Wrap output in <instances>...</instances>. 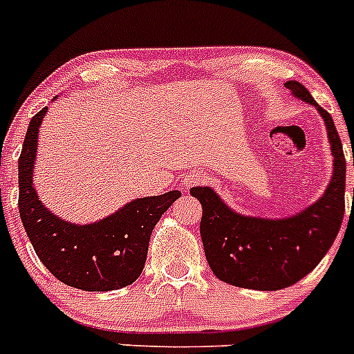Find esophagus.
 Instances as JSON below:
<instances>
[{
  "instance_id": "34e87169",
  "label": "esophagus",
  "mask_w": 354,
  "mask_h": 354,
  "mask_svg": "<svg viewBox=\"0 0 354 354\" xmlns=\"http://www.w3.org/2000/svg\"><path fill=\"white\" fill-rule=\"evenodd\" d=\"M204 180H205L204 173H201V171H190V173H188L187 176H185L183 187H185V188L195 187V185L204 183Z\"/></svg>"
}]
</instances>
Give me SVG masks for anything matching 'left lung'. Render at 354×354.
I'll use <instances>...</instances> for the list:
<instances>
[{
  "instance_id": "8db88e82",
  "label": "left lung",
  "mask_w": 354,
  "mask_h": 354,
  "mask_svg": "<svg viewBox=\"0 0 354 354\" xmlns=\"http://www.w3.org/2000/svg\"><path fill=\"white\" fill-rule=\"evenodd\" d=\"M286 88L317 107L327 126L334 173L325 194L299 214L264 219L236 214L212 188H190L192 197L202 204L201 235L212 273L243 289L279 290L299 282L330 249L344 218L346 159L332 115L301 82L287 81Z\"/></svg>"
}]
</instances>
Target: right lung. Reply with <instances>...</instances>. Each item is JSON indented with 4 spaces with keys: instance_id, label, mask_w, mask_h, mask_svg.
<instances>
[{
    "instance_id": "1",
    "label": "right lung",
    "mask_w": 354,
    "mask_h": 354,
    "mask_svg": "<svg viewBox=\"0 0 354 354\" xmlns=\"http://www.w3.org/2000/svg\"><path fill=\"white\" fill-rule=\"evenodd\" d=\"M46 112L44 107L30 119L19 157V212L24 230L41 263L60 282L88 292L122 289L142 275L153 226L181 192L135 198L91 225H72L57 218L41 204L32 187L37 135Z\"/></svg>"
}]
</instances>
